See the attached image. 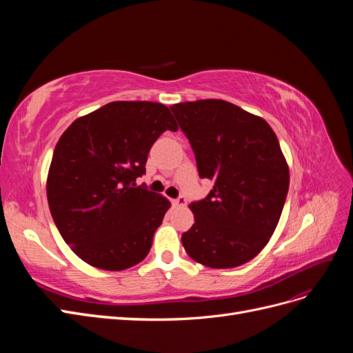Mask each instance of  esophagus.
Instances as JSON below:
<instances>
[{"label":"esophagus","mask_w":353,"mask_h":353,"mask_svg":"<svg viewBox=\"0 0 353 353\" xmlns=\"http://www.w3.org/2000/svg\"><path fill=\"white\" fill-rule=\"evenodd\" d=\"M172 203H174V206H176V208H185L187 206V199L181 196V197L172 200Z\"/></svg>","instance_id":"34e87169"}]
</instances>
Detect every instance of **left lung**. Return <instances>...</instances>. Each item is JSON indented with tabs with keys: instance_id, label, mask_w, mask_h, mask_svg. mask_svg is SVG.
<instances>
[{
	"instance_id": "left-lung-1",
	"label": "left lung",
	"mask_w": 353,
	"mask_h": 353,
	"mask_svg": "<svg viewBox=\"0 0 353 353\" xmlns=\"http://www.w3.org/2000/svg\"><path fill=\"white\" fill-rule=\"evenodd\" d=\"M196 156L206 199L190 205L194 223L181 241L191 259L215 270L252 261L274 234L288 191V165L261 116L223 100L170 105Z\"/></svg>"
}]
</instances>
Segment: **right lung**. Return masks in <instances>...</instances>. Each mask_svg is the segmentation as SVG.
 <instances>
[{"mask_svg": "<svg viewBox=\"0 0 353 353\" xmlns=\"http://www.w3.org/2000/svg\"><path fill=\"white\" fill-rule=\"evenodd\" d=\"M166 130L178 125L165 104L112 101L61 134L47 176L48 206L63 240L94 268L123 271L150 252L170 201L135 179Z\"/></svg>", "mask_w": 353, "mask_h": 353, "instance_id": "obj_1", "label": "right lung"}]
</instances>
